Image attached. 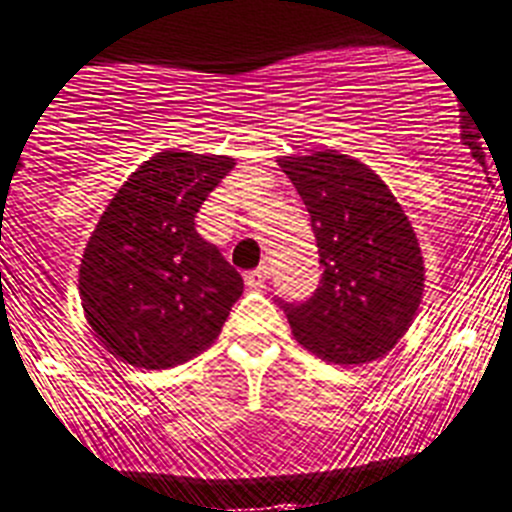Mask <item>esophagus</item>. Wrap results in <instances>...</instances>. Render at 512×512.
<instances>
[{
	"label": "esophagus",
	"instance_id": "esophagus-1",
	"mask_svg": "<svg viewBox=\"0 0 512 512\" xmlns=\"http://www.w3.org/2000/svg\"><path fill=\"white\" fill-rule=\"evenodd\" d=\"M267 280V267H257V270L245 272V285L250 290H262Z\"/></svg>",
	"mask_w": 512,
	"mask_h": 512
}]
</instances>
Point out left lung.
I'll return each instance as SVG.
<instances>
[{"label": "left lung", "mask_w": 512, "mask_h": 512, "mask_svg": "<svg viewBox=\"0 0 512 512\" xmlns=\"http://www.w3.org/2000/svg\"><path fill=\"white\" fill-rule=\"evenodd\" d=\"M280 169L308 209L323 275L303 303L275 300L310 353L331 364H369L417 315L424 290L417 234L389 186L351 156H285Z\"/></svg>", "instance_id": "1"}]
</instances>
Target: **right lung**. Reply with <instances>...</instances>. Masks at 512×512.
Here are the masks:
<instances>
[{
  "label": "right lung",
  "mask_w": 512,
  "mask_h": 512,
  "mask_svg": "<svg viewBox=\"0 0 512 512\" xmlns=\"http://www.w3.org/2000/svg\"><path fill=\"white\" fill-rule=\"evenodd\" d=\"M229 156L164 151L118 189L83 262L80 298L95 338L141 369H171L214 343L242 275L194 227Z\"/></svg>",
  "instance_id": "add662e5"
}]
</instances>
